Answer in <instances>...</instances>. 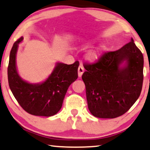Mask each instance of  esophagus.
I'll list each match as a JSON object with an SVG mask.
<instances>
[{"instance_id": "1", "label": "esophagus", "mask_w": 150, "mask_h": 150, "mask_svg": "<svg viewBox=\"0 0 150 150\" xmlns=\"http://www.w3.org/2000/svg\"><path fill=\"white\" fill-rule=\"evenodd\" d=\"M84 72V68L82 65H79V67H78V76L81 77L83 75V73Z\"/></svg>"}]
</instances>
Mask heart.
I'll list each match as a JSON object with an SVG mask.
<instances>
[{"instance_id":"obj_1","label":"heart","mask_w":150,"mask_h":150,"mask_svg":"<svg viewBox=\"0 0 150 150\" xmlns=\"http://www.w3.org/2000/svg\"><path fill=\"white\" fill-rule=\"evenodd\" d=\"M103 49H104V47L101 46L100 47H99V48H97L95 50H93V51H91L89 53L87 54V59H89V61H91L97 60L101 54L102 51H103Z\"/></svg>"}]
</instances>
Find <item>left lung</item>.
<instances>
[{
  "instance_id": "1",
  "label": "left lung",
  "mask_w": 150,
  "mask_h": 150,
  "mask_svg": "<svg viewBox=\"0 0 150 150\" xmlns=\"http://www.w3.org/2000/svg\"><path fill=\"white\" fill-rule=\"evenodd\" d=\"M124 61L127 65L120 68ZM83 66L88 108L95 117H120L138 99L143 85L144 57L133 39L119 50L104 53L96 62Z\"/></svg>"
}]
</instances>
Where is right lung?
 I'll return each mask as SVG.
<instances>
[{"mask_svg":"<svg viewBox=\"0 0 150 150\" xmlns=\"http://www.w3.org/2000/svg\"><path fill=\"white\" fill-rule=\"evenodd\" d=\"M21 37L12 47L8 66V81L14 97L24 110L33 115L50 117L57 113L63 105L69 85L77 79L79 63L71 65L58 63L53 73L41 84H30L18 75L16 54Z\"/></svg>","mask_w":150,"mask_h":150,"instance_id":"obj_1","label":"right lung"}]
</instances>
